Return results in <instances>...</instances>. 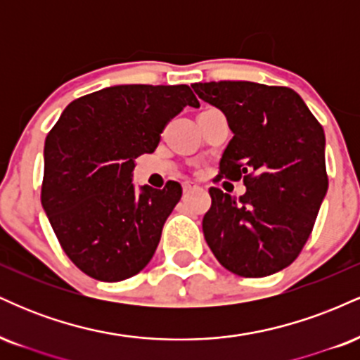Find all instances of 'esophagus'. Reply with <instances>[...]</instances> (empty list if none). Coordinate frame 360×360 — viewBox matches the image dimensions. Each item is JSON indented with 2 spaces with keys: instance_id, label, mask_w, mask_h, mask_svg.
Returning <instances> with one entry per match:
<instances>
[{
  "instance_id": "34e87169",
  "label": "esophagus",
  "mask_w": 360,
  "mask_h": 360,
  "mask_svg": "<svg viewBox=\"0 0 360 360\" xmlns=\"http://www.w3.org/2000/svg\"><path fill=\"white\" fill-rule=\"evenodd\" d=\"M198 188H200V186L194 184V183H189V181H186V183H183L184 193H189V191H193V189H198Z\"/></svg>"
}]
</instances>
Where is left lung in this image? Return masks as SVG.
Instances as JSON below:
<instances>
[{
	"label": "left lung",
	"mask_w": 360,
	"mask_h": 360,
	"mask_svg": "<svg viewBox=\"0 0 360 360\" xmlns=\"http://www.w3.org/2000/svg\"><path fill=\"white\" fill-rule=\"evenodd\" d=\"M193 89L226 115L233 131L218 181L242 179L247 188L238 200L210 188L206 243L233 274H274L303 250L328 189L323 127L286 86L220 81Z\"/></svg>",
	"instance_id": "obj_1"
}]
</instances>
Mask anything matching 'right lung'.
<instances>
[{
    "label": "right lung",
    "instance_id": "add662e5",
    "mask_svg": "<svg viewBox=\"0 0 360 360\" xmlns=\"http://www.w3.org/2000/svg\"><path fill=\"white\" fill-rule=\"evenodd\" d=\"M184 106H200L186 84L111 86L69 103L49 131L40 200L62 250L89 278L117 283L150 262L183 188L169 181L139 194L131 171Z\"/></svg>",
    "mask_w": 360,
    "mask_h": 360
}]
</instances>
